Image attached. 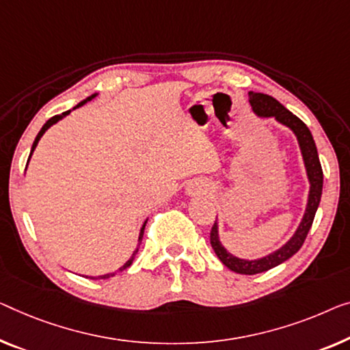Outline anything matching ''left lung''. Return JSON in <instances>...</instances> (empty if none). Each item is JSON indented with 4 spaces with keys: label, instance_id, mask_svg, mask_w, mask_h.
Listing matches in <instances>:
<instances>
[{
    "label": "left lung",
    "instance_id": "8db88e82",
    "mask_svg": "<svg viewBox=\"0 0 350 350\" xmlns=\"http://www.w3.org/2000/svg\"><path fill=\"white\" fill-rule=\"evenodd\" d=\"M248 100L252 103V108L256 116L270 119L273 118L276 122L288 127L292 133L295 135L297 143H299L301 159H304L306 177H308V198H306V206L304 217L297 226L295 232L292 234L291 239L284 245H281L278 250L265 254L262 258L258 259H243L239 258L236 254L229 253L225 248V245L220 241V232H218V220H215L211 231V245L213 252L232 272L241 275H256L267 272V270L276 267V265L283 264L284 260L294 256L304 245L308 231L311 229L312 220H314L316 211L319 207L321 196H322V185H324V174H322V166L319 161V155H317V148L310 129L300 121L299 118L294 116L288 108H284L281 103L273 98L272 96L260 92H248Z\"/></svg>",
    "mask_w": 350,
    "mask_h": 350
}]
</instances>
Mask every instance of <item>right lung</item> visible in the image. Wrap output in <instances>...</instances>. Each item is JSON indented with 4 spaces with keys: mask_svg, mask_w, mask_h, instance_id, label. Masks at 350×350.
Listing matches in <instances>:
<instances>
[{
    "mask_svg": "<svg viewBox=\"0 0 350 350\" xmlns=\"http://www.w3.org/2000/svg\"><path fill=\"white\" fill-rule=\"evenodd\" d=\"M97 94H92V96H90V97H86L85 100H81L80 103H78L77 107H74L72 109H75V108H78V107H83L85 105V103H88V102H91L94 97H96ZM72 109H69V111H64L62 114H58V116H53L51 119H49V121H46L45 124H44V127L40 129V132L38 133V137H36V139H34V143H33V148H31V152H29V159H28V163H29V160H31V155H33V152H34V149L38 148V144H39V142H40V138L44 137V133L46 132V130H49L51 125H55L56 122H59L61 119H64L67 114H69ZM26 168H28V166H26ZM146 223H148V218H146L144 220V223H143V226H142V229H139V234H138V245H137V250H135V252L132 253V256L129 258V260L127 262H125L121 269L119 270H124V269H127V267H130V265H132V262H133V259H135V256H137V253H138V248H139V245H142V241H143V234H144V228H146ZM118 272H113V273H107V275H100V276H90V278H92V280H105V278H109V276H114L116 275Z\"/></svg>",
    "mask_w": 350,
    "mask_h": 350,
    "instance_id": "1",
    "label": "right lung"
}]
</instances>
